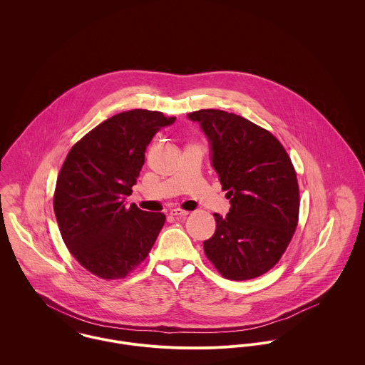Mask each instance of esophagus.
<instances>
[{
	"mask_svg": "<svg viewBox=\"0 0 365 365\" xmlns=\"http://www.w3.org/2000/svg\"><path fill=\"white\" fill-rule=\"evenodd\" d=\"M188 213H190V212L178 208L171 209V210H170V215H171V216H175V217H185V216H188Z\"/></svg>",
	"mask_w": 365,
	"mask_h": 365,
	"instance_id": "34e87169",
	"label": "esophagus"
}]
</instances>
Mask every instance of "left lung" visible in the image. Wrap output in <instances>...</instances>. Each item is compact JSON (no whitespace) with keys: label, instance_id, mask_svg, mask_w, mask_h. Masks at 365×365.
Masks as SVG:
<instances>
[{"label":"left lung","instance_id":"8db88e82","mask_svg":"<svg viewBox=\"0 0 365 365\" xmlns=\"http://www.w3.org/2000/svg\"><path fill=\"white\" fill-rule=\"evenodd\" d=\"M210 142L212 165L230 210L213 213L216 230L204 242L213 267L227 279L257 278L285 253L299 217L292 161L267 129L220 109L188 113Z\"/></svg>","mask_w":365,"mask_h":365}]
</instances>
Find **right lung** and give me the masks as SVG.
<instances>
[{
    "label": "right lung",
    "instance_id": "add662e5",
    "mask_svg": "<svg viewBox=\"0 0 365 365\" xmlns=\"http://www.w3.org/2000/svg\"><path fill=\"white\" fill-rule=\"evenodd\" d=\"M175 120L163 112L132 109L116 113L83 136L57 175L53 208L64 245L87 271L120 279L150 253L165 222L125 197L145 164L156 132Z\"/></svg>",
    "mask_w": 365,
    "mask_h": 365
}]
</instances>
